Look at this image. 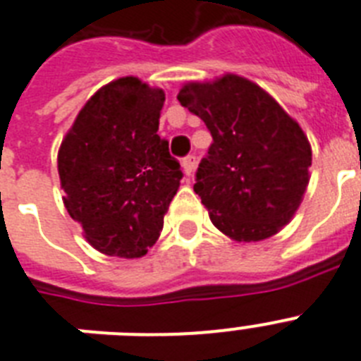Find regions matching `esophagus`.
I'll return each instance as SVG.
<instances>
[{"mask_svg":"<svg viewBox=\"0 0 361 361\" xmlns=\"http://www.w3.org/2000/svg\"><path fill=\"white\" fill-rule=\"evenodd\" d=\"M183 171L186 177H192L195 171V157H186L183 160Z\"/></svg>","mask_w":361,"mask_h":361,"instance_id":"esophagus-1","label":"esophagus"}]
</instances>
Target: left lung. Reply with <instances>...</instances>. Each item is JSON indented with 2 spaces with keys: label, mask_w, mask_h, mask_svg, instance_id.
Masks as SVG:
<instances>
[{
  "label": "left lung",
  "mask_w": 361,
  "mask_h": 361,
  "mask_svg": "<svg viewBox=\"0 0 361 361\" xmlns=\"http://www.w3.org/2000/svg\"><path fill=\"white\" fill-rule=\"evenodd\" d=\"M178 102L212 134L194 190L231 240L259 242L283 229L310 184L311 145L274 97L238 74L188 82Z\"/></svg>",
  "instance_id": "1"
}]
</instances>
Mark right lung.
<instances>
[{
	"label": "right lung",
	"instance_id": "1",
	"mask_svg": "<svg viewBox=\"0 0 361 361\" xmlns=\"http://www.w3.org/2000/svg\"><path fill=\"white\" fill-rule=\"evenodd\" d=\"M164 100V89L117 78L85 102L57 152L66 212L109 257H143L180 186V164L158 135Z\"/></svg>",
	"mask_w": 361,
	"mask_h": 361
}]
</instances>
